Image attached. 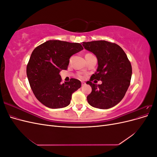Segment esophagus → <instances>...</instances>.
I'll use <instances>...</instances> for the list:
<instances>
[{"mask_svg":"<svg viewBox=\"0 0 157 157\" xmlns=\"http://www.w3.org/2000/svg\"><path fill=\"white\" fill-rule=\"evenodd\" d=\"M81 84H82V86H84V85L86 84V83H85L84 82H81Z\"/></svg>","mask_w":157,"mask_h":157,"instance_id":"esophagus-1","label":"esophagus"}]
</instances>
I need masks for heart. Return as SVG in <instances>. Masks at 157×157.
Instances as JSON below:
<instances>
[{
  "label": "heart",
  "instance_id": "heart-1",
  "mask_svg": "<svg viewBox=\"0 0 157 157\" xmlns=\"http://www.w3.org/2000/svg\"><path fill=\"white\" fill-rule=\"evenodd\" d=\"M78 77H79L80 78H83V77H82V76L81 75H78Z\"/></svg>",
  "mask_w": 157,
  "mask_h": 157
}]
</instances>
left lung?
Instances as JSON below:
<instances>
[{"instance_id":"8db88e82","label":"left lung","mask_w":157,"mask_h":157,"mask_svg":"<svg viewBox=\"0 0 157 157\" xmlns=\"http://www.w3.org/2000/svg\"><path fill=\"white\" fill-rule=\"evenodd\" d=\"M84 48L96 56L98 67L86 84L92 87L87 100L94 107L107 109L115 106L130 86L132 69L130 61L121 46L105 40L83 42ZM101 80V85L91 81Z\"/></svg>"}]
</instances>
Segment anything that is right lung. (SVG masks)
<instances>
[{"label": "right lung", "mask_w": 157, "mask_h": 157, "mask_svg": "<svg viewBox=\"0 0 157 157\" xmlns=\"http://www.w3.org/2000/svg\"><path fill=\"white\" fill-rule=\"evenodd\" d=\"M82 50L79 43L53 40L33 51L27 65V76L33 94L46 107H67L72 94L81 87V82L75 78L61 83L59 72L67 69L71 56Z\"/></svg>", "instance_id": "right-lung-1"}]
</instances>
